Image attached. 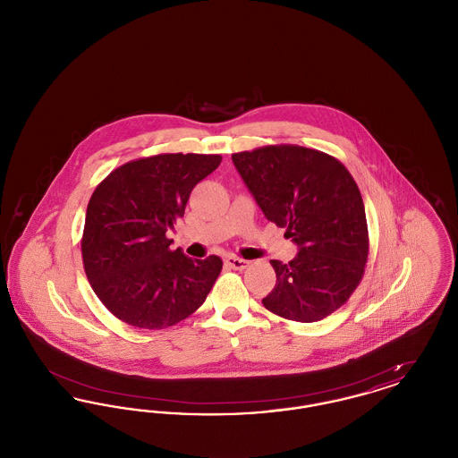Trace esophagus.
<instances>
[{
	"label": "esophagus",
	"mask_w": 458,
	"mask_h": 458,
	"mask_svg": "<svg viewBox=\"0 0 458 458\" xmlns=\"http://www.w3.org/2000/svg\"><path fill=\"white\" fill-rule=\"evenodd\" d=\"M225 264L228 267H232V269H245L249 266V261L240 259V258H235V256H228V258H225Z\"/></svg>",
	"instance_id": "esophagus-1"
}]
</instances>
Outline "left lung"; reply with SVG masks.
I'll use <instances>...</instances> for the list:
<instances>
[{"instance_id":"left-lung-1","label":"left lung","mask_w":458,"mask_h":458,"mask_svg":"<svg viewBox=\"0 0 458 458\" xmlns=\"http://www.w3.org/2000/svg\"><path fill=\"white\" fill-rule=\"evenodd\" d=\"M264 216L286 226L299 247L290 262L271 261L276 284L262 304L284 319L314 323L349 301L360 284L369 240L362 196L333 156L301 146L232 154Z\"/></svg>"}]
</instances>
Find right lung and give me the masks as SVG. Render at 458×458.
<instances>
[{
	"instance_id": "1",
	"label": "right lung",
	"mask_w": 458,
	"mask_h": 458,
	"mask_svg": "<svg viewBox=\"0 0 458 458\" xmlns=\"http://www.w3.org/2000/svg\"><path fill=\"white\" fill-rule=\"evenodd\" d=\"M219 163L218 154H157L116 168L96 187L82 237L84 269L94 293L123 323L174 327L211 292L223 261L172 250L166 232Z\"/></svg>"
}]
</instances>
